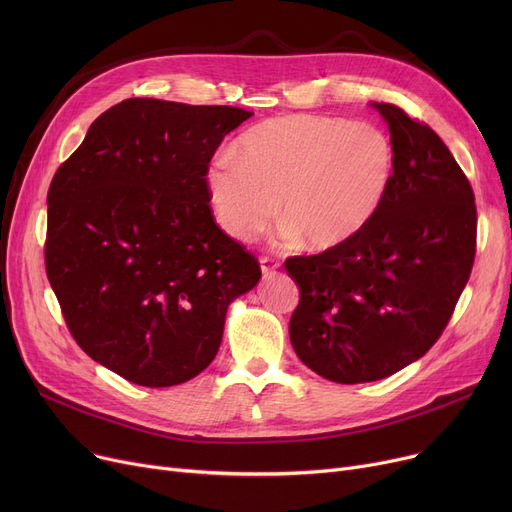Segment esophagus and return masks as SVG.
Here are the masks:
<instances>
[{
    "label": "esophagus",
    "instance_id": "34e87169",
    "mask_svg": "<svg viewBox=\"0 0 512 512\" xmlns=\"http://www.w3.org/2000/svg\"><path fill=\"white\" fill-rule=\"evenodd\" d=\"M259 265H261V274H263V278H267V276L276 274V270L280 267V261H276V259H272V257H261Z\"/></svg>",
    "mask_w": 512,
    "mask_h": 512
}]
</instances>
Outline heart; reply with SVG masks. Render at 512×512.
Returning <instances> with one entry per match:
<instances>
[{
  "label": "heart",
  "mask_w": 512,
  "mask_h": 512,
  "mask_svg": "<svg viewBox=\"0 0 512 512\" xmlns=\"http://www.w3.org/2000/svg\"><path fill=\"white\" fill-rule=\"evenodd\" d=\"M396 170L392 139L375 124L286 114L249 128L234 151L215 155L205 186L215 220L251 240L278 213L290 240L334 251L380 213Z\"/></svg>",
  "instance_id": "obj_1"
}]
</instances>
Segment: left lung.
I'll list each match as a JSON object with an SVG mask.
<instances>
[{"label": "left lung", "mask_w": 512, "mask_h": 512, "mask_svg": "<svg viewBox=\"0 0 512 512\" xmlns=\"http://www.w3.org/2000/svg\"><path fill=\"white\" fill-rule=\"evenodd\" d=\"M396 151L390 193L348 245L290 257L301 288L290 317L297 357L321 378L363 384L421 359L440 338L475 259L473 188L438 134L371 103Z\"/></svg>", "instance_id": "obj_1"}]
</instances>
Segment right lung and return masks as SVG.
<instances>
[{
    "label": "right lung",
    "instance_id": "add662e5",
    "mask_svg": "<svg viewBox=\"0 0 512 512\" xmlns=\"http://www.w3.org/2000/svg\"><path fill=\"white\" fill-rule=\"evenodd\" d=\"M253 114L126 99L103 112L47 193L45 267L83 351L124 380L168 388L218 355L226 311L259 263L213 222L205 172Z\"/></svg>",
    "mask_w": 512,
    "mask_h": 512
}]
</instances>
